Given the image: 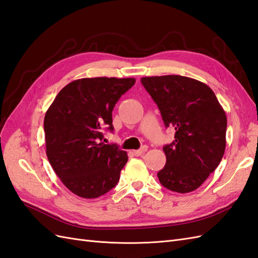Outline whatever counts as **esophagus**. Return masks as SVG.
Returning a JSON list of instances; mask_svg holds the SVG:
<instances>
[{
    "label": "esophagus",
    "instance_id": "34e87169",
    "mask_svg": "<svg viewBox=\"0 0 258 258\" xmlns=\"http://www.w3.org/2000/svg\"><path fill=\"white\" fill-rule=\"evenodd\" d=\"M146 152H147V146H143L141 149H139V151H134L133 154L135 156H142V155H144Z\"/></svg>",
    "mask_w": 258,
    "mask_h": 258
}]
</instances>
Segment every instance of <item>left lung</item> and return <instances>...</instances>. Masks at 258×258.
Wrapping results in <instances>:
<instances>
[{
  "mask_svg": "<svg viewBox=\"0 0 258 258\" xmlns=\"http://www.w3.org/2000/svg\"><path fill=\"white\" fill-rule=\"evenodd\" d=\"M142 85L160 111L175 141L164 146L159 182L179 194L198 189L219 166L225 151L226 115L206 83L182 76L144 77Z\"/></svg>",
  "mask_w": 258,
  "mask_h": 258,
  "instance_id": "8db88e82",
  "label": "left lung"
}]
</instances>
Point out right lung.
I'll return each instance as SVG.
<instances>
[{"mask_svg":"<svg viewBox=\"0 0 258 258\" xmlns=\"http://www.w3.org/2000/svg\"><path fill=\"white\" fill-rule=\"evenodd\" d=\"M134 78H83L60 90L44 119L46 154L71 192L94 199L114 188L127 163L126 152L104 144L113 131L112 111L134 86Z\"/></svg>","mask_w":258,"mask_h":258,"instance_id":"1","label":"right lung"}]
</instances>
